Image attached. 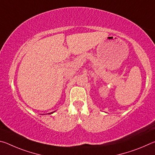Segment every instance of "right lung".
Wrapping results in <instances>:
<instances>
[{
  "mask_svg": "<svg viewBox=\"0 0 155 155\" xmlns=\"http://www.w3.org/2000/svg\"><path fill=\"white\" fill-rule=\"evenodd\" d=\"M50 114H52V113H50Z\"/></svg>",
  "mask_w": 155,
  "mask_h": 155,
  "instance_id": "right-lung-1",
  "label": "right lung"
}]
</instances>
